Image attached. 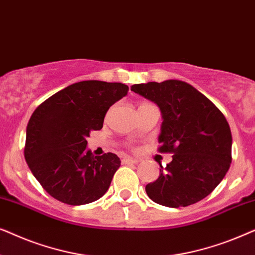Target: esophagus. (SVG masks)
Returning <instances> with one entry per match:
<instances>
[{
  "label": "esophagus",
  "mask_w": 255,
  "mask_h": 255,
  "mask_svg": "<svg viewBox=\"0 0 255 255\" xmlns=\"http://www.w3.org/2000/svg\"><path fill=\"white\" fill-rule=\"evenodd\" d=\"M122 161H123V163H125V165H131V163H137L138 160L133 158H124Z\"/></svg>",
  "instance_id": "1"
}]
</instances>
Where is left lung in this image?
Instances as JSON below:
<instances>
[{
  "label": "left lung",
  "instance_id": "obj_1",
  "mask_svg": "<svg viewBox=\"0 0 255 255\" xmlns=\"http://www.w3.org/2000/svg\"><path fill=\"white\" fill-rule=\"evenodd\" d=\"M132 92L161 111L160 152L173 153L160 175L145 187L155 203L188 207L207 197L231 163L232 135L221 110L189 83L180 80L138 83Z\"/></svg>",
  "mask_w": 255,
  "mask_h": 255
}]
</instances>
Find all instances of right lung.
Wrapping results in <instances>:
<instances>
[{
  "label": "right lung",
  "mask_w": 255,
  "mask_h": 255,
  "mask_svg": "<svg viewBox=\"0 0 255 255\" xmlns=\"http://www.w3.org/2000/svg\"><path fill=\"white\" fill-rule=\"evenodd\" d=\"M128 92L124 83L88 80L66 87L34 110L26 127L24 156L55 200L88 204L109 189L121 160L114 153L94 156L87 138L102 128L107 111Z\"/></svg>",
  "instance_id": "right-lung-1"
}]
</instances>
